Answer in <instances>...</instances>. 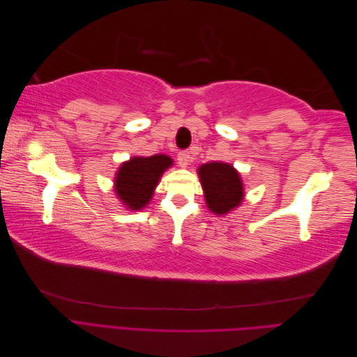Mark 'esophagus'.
Masks as SVG:
<instances>
[{"instance_id":"obj_1","label":"esophagus","mask_w":357,"mask_h":357,"mask_svg":"<svg viewBox=\"0 0 357 357\" xmlns=\"http://www.w3.org/2000/svg\"><path fill=\"white\" fill-rule=\"evenodd\" d=\"M177 160H178V165L185 168L192 162V155L188 152V150H183V152L177 155Z\"/></svg>"}]
</instances>
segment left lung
Returning a JSON list of instances; mask_svg holds the SVG:
<instances>
[{
  "label": "left lung",
  "mask_w": 357,
  "mask_h": 357,
  "mask_svg": "<svg viewBox=\"0 0 357 357\" xmlns=\"http://www.w3.org/2000/svg\"><path fill=\"white\" fill-rule=\"evenodd\" d=\"M205 202L214 214H226L240 207L244 198L243 181L232 165L208 162L198 168Z\"/></svg>",
  "instance_id": "obj_1"
}]
</instances>
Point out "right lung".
I'll use <instances>...</instances> for the list:
<instances>
[{
	"label": "right lung",
	"instance_id": "obj_1",
	"mask_svg": "<svg viewBox=\"0 0 357 357\" xmlns=\"http://www.w3.org/2000/svg\"><path fill=\"white\" fill-rule=\"evenodd\" d=\"M172 165L167 155L135 156L123 162L114 177V192L128 210H142L153 197L160 176Z\"/></svg>",
	"mask_w": 357,
	"mask_h": 357
}]
</instances>
